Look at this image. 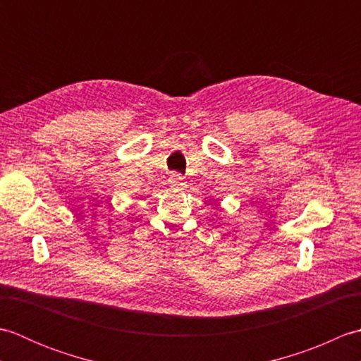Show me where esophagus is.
<instances>
[{"label":"esophagus","instance_id":"obj_1","mask_svg":"<svg viewBox=\"0 0 361 361\" xmlns=\"http://www.w3.org/2000/svg\"><path fill=\"white\" fill-rule=\"evenodd\" d=\"M169 181H171L172 188H181L183 185H185V181H183V176L180 173H173Z\"/></svg>","mask_w":361,"mask_h":361}]
</instances>
